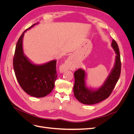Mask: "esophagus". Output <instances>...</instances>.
<instances>
[{"mask_svg": "<svg viewBox=\"0 0 134 134\" xmlns=\"http://www.w3.org/2000/svg\"><path fill=\"white\" fill-rule=\"evenodd\" d=\"M64 69H71L74 68L73 64V56L72 55L70 56L68 59L65 61L63 65Z\"/></svg>", "mask_w": 134, "mask_h": 134, "instance_id": "34e87169", "label": "esophagus"}]
</instances>
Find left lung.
Wrapping results in <instances>:
<instances>
[{
	"mask_svg": "<svg viewBox=\"0 0 134 134\" xmlns=\"http://www.w3.org/2000/svg\"><path fill=\"white\" fill-rule=\"evenodd\" d=\"M111 46L116 54L115 65L107 79L99 88L93 90L87 87L86 72L82 69H79L75 71L74 94L75 98L82 103L85 104L98 103L107 99L114 89L120 76L121 63L118 44L113 39Z\"/></svg>",
	"mask_w": 134,
	"mask_h": 134,
	"instance_id": "8db88e82",
	"label": "left lung"
}]
</instances>
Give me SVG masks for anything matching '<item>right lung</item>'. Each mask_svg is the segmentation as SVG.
Here are the masks:
<instances>
[{
    "instance_id": "right-lung-1",
    "label": "right lung",
    "mask_w": 134,
    "mask_h": 134,
    "mask_svg": "<svg viewBox=\"0 0 134 134\" xmlns=\"http://www.w3.org/2000/svg\"><path fill=\"white\" fill-rule=\"evenodd\" d=\"M36 24H38L36 23ZM36 24L24 31L16 44L13 59L15 75L22 90L32 97H43L51 92L57 79L56 60L41 65L31 62L24 54L23 39L25 32Z\"/></svg>"
}]
</instances>
